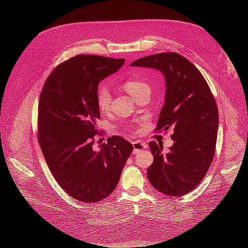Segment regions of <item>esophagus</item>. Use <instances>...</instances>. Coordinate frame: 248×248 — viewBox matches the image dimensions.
<instances>
[{
	"label": "esophagus",
	"mask_w": 248,
	"mask_h": 248,
	"mask_svg": "<svg viewBox=\"0 0 248 248\" xmlns=\"http://www.w3.org/2000/svg\"><path fill=\"white\" fill-rule=\"evenodd\" d=\"M132 146H133V153L136 154L142 151V150H145L148 147V145L144 141H133Z\"/></svg>",
	"instance_id": "34e87169"
}]
</instances>
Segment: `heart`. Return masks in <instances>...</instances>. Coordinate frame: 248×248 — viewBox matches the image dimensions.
<instances>
[{
    "label": "heart",
    "mask_w": 248,
    "mask_h": 248,
    "mask_svg": "<svg viewBox=\"0 0 248 248\" xmlns=\"http://www.w3.org/2000/svg\"><path fill=\"white\" fill-rule=\"evenodd\" d=\"M123 88L126 92H128L134 99L138 98V96L144 92L145 90H150L149 85L145 80L139 78H129L124 81ZM111 102V95L109 90L107 86H100L97 90V106L101 111H107L109 109Z\"/></svg>",
    "instance_id": "b5f03b06"
}]
</instances>
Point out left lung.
<instances>
[{
	"mask_svg": "<svg viewBox=\"0 0 248 248\" xmlns=\"http://www.w3.org/2000/svg\"><path fill=\"white\" fill-rule=\"evenodd\" d=\"M132 67L159 70L166 78V98L156 131L171 127L174 145L168 153L150 141L154 161L147 176L156 190L182 197L200 184L208 171L218 130V109L199 69L177 52H161L133 61Z\"/></svg>",
	"mask_w": 248,
	"mask_h": 248,
	"instance_id": "left-lung-1",
	"label": "left lung"
}]
</instances>
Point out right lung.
<instances>
[{
  "label": "right lung",
  "instance_id": "obj_1",
  "mask_svg": "<svg viewBox=\"0 0 248 248\" xmlns=\"http://www.w3.org/2000/svg\"><path fill=\"white\" fill-rule=\"evenodd\" d=\"M124 59L78 55L54 69L40 94L38 140L58 184L70 197L96 202L108 197L119 182L133 146L112 136L94 147L100 118L99 82L117 72Z\"/></svg>",
  "mask_w": 248,
  "mask_h": 248
}]
</instances>
